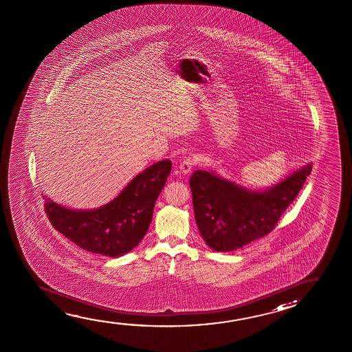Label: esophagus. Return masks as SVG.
<instances>
[{"label":"esophagus","mask_w":352,"mask_h":352,"mask_svg":"<svg viewBox=\"0 0 352 352\" xmlns=\"http://www.w3.org/2000/svg\"><path fill=\"white\" fill-rule=\"evenodd\" d=\"M196 164V160L194 157H185L179 164V169L183 174H188L191 172V169L194 168Z\"/></svg>","instance_id":"esophagus-1"}]
</instances>
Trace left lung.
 I'll list each match as a JSON object with an SVG mask.
<instances>
[{"label":"left lung","instance_id":"1","mask_svg":"<svg viewBox=\"0 0 352 352\" xmlns=\"http://www.w3.org/2000/svg\"><path fill=\"white\" fill-rule=\"evenodd\" d=\"M311 170L309 162L263 190L239 185L212 169L195 170L190 188L196 224L204 242L217 252H230L270 234Z\"/></svg>","mask_w":352,"mask_h":352}]
</instances>
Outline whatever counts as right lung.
<instances>
[{
  "label": "right lung",
  "mask_w": 352,
  "mask_h": 352,
  "mask_svg": "<svg viewBox=\"0 0 352 352\" xmlns=\"http://www.w3.org/2000/svg\"><path fill=\"white\" fill-rule=\"evenodd\" d=\"M170 169V160L153 163L99 208H67L43 196L47 217L54 229L82 250L118 258L143 240Z\"/></svg>",
  "instance_id": "1"
}]
</instances>
